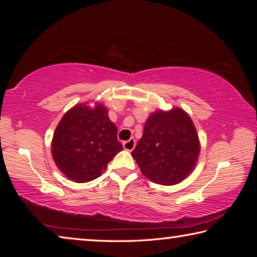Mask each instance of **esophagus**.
Here are the masks:
<instances>
[{
  "mask_svg": "<svg viewBox=\"0 0 257 257\" xmlns=\"http://www.w3.org/2000/svg\"><path fill=\"white\" fill-rule=\"evenodd\" d=\"M135 146H136V141H135L134 138H130L129 141L123 142V149L125 151H133L135 149Z\"/></svg>",
  "mask_w": 257,
  "mask_h": 257,
  "instance_id": "1",
  "label": "esophagus"
}]
</instances>
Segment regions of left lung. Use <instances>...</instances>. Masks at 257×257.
Listing matches in <instances>:
<instances>
[{"label":"left lung","mask_w":257,"mask_h":257,"mask_svg":"<svg viewBox=\"0 0 257 257\" xmlns=\"http://www.w3.org/2000/svg\"><path fill=\"white\" fill-rule=\"evenodd\" d=\"M199 138L193 120L180 107L158 110L147 118L142 138L132 152L141 171L155 184L172 186L196 167Z\"/></svg>","instance_id":"8db88e82"}]
</instances>
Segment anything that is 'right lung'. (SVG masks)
Masks as SVG:
<instances>
[{
  "label": "right lung",
  "instance_id": "right-lung-1",
  "mask_svg": "<svg viewBox=\"0 0 257 257\" xmlns=\"http://www.w3.org/2000/svg\"><path fill=\"white\" fill-rule=\"evenodd\" d=\"M107 108L77 104L64 113L52 139V158L69 179L88 182L106 170L107 163L123 150L118 128L108 119Z\"/></svg>",
  "mask_w": 257,
  "mask_h": 257
}]
</instances>
